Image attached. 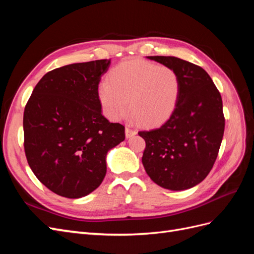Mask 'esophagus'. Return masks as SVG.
<instances>
[{
    "label": "esophagus",
    "mask_w": 254,
    "mask_h": 254,
    "mask_svg": "<svg viewBox=\"0 0 254 254\" xmlns=\"http://www.w3.org/2000/svg\"><path fill=\"white\" fill-rule=\"evenodd\" d=\"M125 134H126V137L128 139V137H131V136H133L134 134H136V131H135L134 129L126 127V128H125Z\"/></svg>",
    "instance_id": "1"
}]
</instances>
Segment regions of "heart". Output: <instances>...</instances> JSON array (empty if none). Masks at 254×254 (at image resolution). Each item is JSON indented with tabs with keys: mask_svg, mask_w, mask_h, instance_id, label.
Masks as SVG:
<instances>
[{
	"mask_svg": "<svg viewBox=\"0 0 254 254\" xmlns=\"http://www.w3.org/2000/svg\"><path fill=\"white\" fill-rule=\"evenodd\" d=\"M180 79L174 68L142 59L125 60L115 66L98 87L105 114L112 121L129 109L144 126L164 122L178 102Z\"/></svg>",
	"mask_w": 254,
	"mask_h": 254,
	"instance_id": "obj_1",
	"label": "heart"
}]
</instances>
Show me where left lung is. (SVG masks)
<instances>
[{
	"label": "left lung",
	"instance_id": "8db88e82",
	"mask_svg": "<svg viewBox=\"0 0 254 254\" xmlns=\"http://www.w3.org/2000/svg\"><path fill=\"white\" fill-rule=\"evenodd\" d=\"M170 66L180 79L171 118L156 129L139 131L145 140L142 163L150 179L172 190H188L209 175L225 131L218 89L203 68L174 56H148Z\"/></svg>",
	"mask_w": 254,
	"mask_h": 254
}]
</instances>
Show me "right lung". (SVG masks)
<instances>
[{
	"label": "right lung",
	"instance_id": "1",
	"mask_svg": "<svg viewBox=\"0 0 254 254\" xmlns=\"http://www.w3.org/2000/svg\"><path fill=\"white\" fill-rule=\"evenodd\" d=\"M109 65L102 59L50 71L25 106L28 165L59 196L80 198L96 190L106 175L107 152L125 140V127L101 110L98 83Z\"/></svg>",
	"mask_w": 254,
	"mask_h": 254
}]
</instances>
